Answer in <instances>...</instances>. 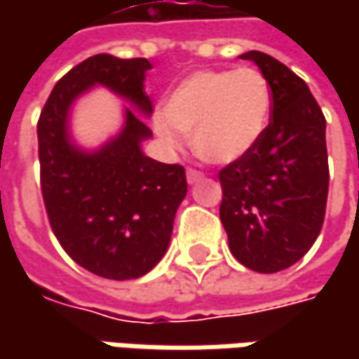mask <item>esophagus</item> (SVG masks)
I'll use <instances>...</instances> for the list:
<instances>
[{
	"instance_id": "obj_1",
	"label": "esophagus",
	"mask_w": 359,
	"mask_h": 359,
	"mask_svg": "<svg viewBox=\"0 0 359 359\" xmlns=\"http://www.w3.org/2000/svg\"><path fill=\"white\" fill-rule=\"evenodd\" d=\"M186 177H187V184H189V186H194V184H198L201 177H203V173L198 172V170H187Z\"/></svg>"
}]
</instances>
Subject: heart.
<instances>
[{
  "instance_id": "obj_1",
  "label": "heart",
  "mask_w": 359,
  "mask_h": 359,
  "mask_svg": "<svg viewBox=\"0 0 359 359\" xmlns=\"http://www.w3.org/2000/svg\"><path fill=\"white\" fill-rule=\"evenodd\" d=\"M271 114L273 91L259 69H200L168 93L151 123L168 145L180 144V130L198 158L228 165L259 145Z\"/></svg>"
}]
</instances>
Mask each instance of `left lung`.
I'll return each mask as SVG.
<instances>
[{"instance_id":"1","label":"left lung","mask_w":359,"mask_h":359,"mask_svg":"<svg viewBox=\"0 0 359 359\" xmlns=\"http://www.w3.org/2000/svg\"><path fill=\"white\" fill-rule=\"evenodd\" d=\"M240 57L268 77L273 114L254 151L219 172V219L240 264L276 273L308 254L324 224L325 118L308 83L282 62L262 51Z\"/></svg>"}]
</instances>
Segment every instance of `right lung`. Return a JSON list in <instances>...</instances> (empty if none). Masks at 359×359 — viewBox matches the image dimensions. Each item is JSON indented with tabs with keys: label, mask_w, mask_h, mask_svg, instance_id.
Returning a JSON list of instances; mask_svg holds the SVG:
<instances>
[{
	"label": "right lung",
	"mask_w": 359,
	"mask_h": 359,
	"mask_svg": "<svg viewBox=\"0 0 359 359\" xmlns=\"http://www.w3.org/2000/svg\"><path fill=\"white\" fill-rule=\"evenodd\" d=\"M147 69L145 57H88L55 83L37 123L41 194L55 238L81 268L118 282L142 278L165 255L187 194L182 165L156 161L142 149L151 137L144 121L151 116ZM97 85L132 107L124 106L116 136L88 150L71 133V111Z\"/></svg>",
	"instance_id": "1"
}]
</instances>
